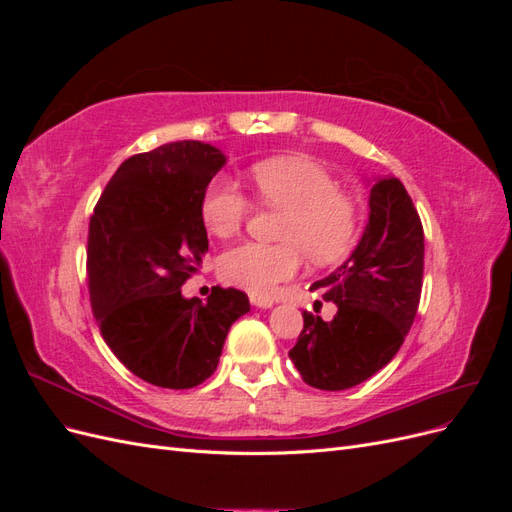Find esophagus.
<instances>
[{"instance_id":"34e87169","label":"esophagus","mask_w":512,"mask_h":512,"mask_svg":"<svg viewBox=\"0 0 512 512\" xmlns=\"http://www.w3.org/2000/svg\"><path fill=\"white\" fill-rule=\"evenodd\" d=\"M250 301H252V305L262 307V309H267V307L273 305L271 297H265V294H258V292H250Z\"/></svg>"}]
</instances>
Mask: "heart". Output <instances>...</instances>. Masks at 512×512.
Returning a JSON list of instances; mask_svg holds the SVG:
<instances>
[{"label": "heart", "instance_id": "heart-1", "mask_svg": "<svg viewBox=\"0 0 512 512\" xmlns=\"http://www.w3.org/2000/svg\"><path fill=\"white\" fill-rule=\"evenodd\" d=\"M250 175L260 203L284 211L277 230L282 243L245 241L230 247L220 258L226 282L267 294L297 275L303 254L320 267L350 254L361 232V205L339 190L327 168L305 158H273L256 162ZM200 213L211 235L228 239L250 218L252 200L235 181L220 175L207 185Z\"/></svg>", "mask_w": 512, "mask_h": 512}]
</instances>
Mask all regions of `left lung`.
Segmentation results:
<instances>
[{"mask_svg": "<svg viewBox=\"0 0 512 512\" xmlns=\"http://www.w3.org/2000/svg\"><path fill=\"white\" fill-rule=\"evenodd\" d=\"M369 209L352 256L312 284L337 314L324 322L303 312V331L288 352L301 378L320 391L352 389L391 363L421 303L425 235L404 183L378 179Z\"/></svg>", "mask_w": 512, "mask_h": 512, "instance_id": "left-lung-1", "label": "left lung"}]
</instances>
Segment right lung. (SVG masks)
I'll list each match as a JSON object with an SVG mask.
<instances>
[{"label":"right lung","instance_id":"right-lung-1","mask_svg":"<svg viewBox=\"0 0 512 512\" xmlns=\"http://www.w3.org/2000/svg\"><path fill=\"white\" fill-rule=\"evenodd\" d=\"M220 149L168 143L123 162L89 218L87 286L106 346L141 380L192 389L218 367L230 324L250 312L237 288L185 299L209 250L203 196Z\"/></svg>","mask_w":512,"mask_h":512}]
</instances>
